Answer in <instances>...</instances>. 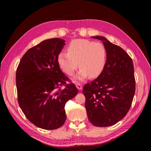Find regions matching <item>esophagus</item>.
I'll return each mask as SVG.
<instances>
[{
  "label": "esophagus",
  "mask_w": 151,
  "mask_h": 151,
  "mask_svg": "<svg viewBox=\"0 0 151 151\" xmlns=\"http://www.w3.org/2000/svg\"><path fill=\"white\" fill-rule=\"evenodd\" d=\"M76 87H77V88L79 90H81L82 89V88H83V86H82V85H81V84H80V83H76Z\"/></svg>",
  "instance_id": "obj_1"
}]
</instances>
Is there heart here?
<instances>
[{
	"mask_svg": "<svg viewBox=\"0 0 151 151\" xmlns=\"http://www.w3.org/2000/svg\"><path fill=\"white\" fill-rule=\"evenodd\" d=\"M106 48L102 43L79 39L70 43L67 52L59 53L58 62L62 69L69 76L74 74L79 64L81 69L76 77L83 80L88 75L94 78L101 74L106 64Z\"/></svg>",
	"mask_w": 151,
	"mask_h": 151,
	"instance_id": "obj_1",
	"label": "heart"
}]
</instances>
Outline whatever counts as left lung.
Instances as JSON below:
<instances>
[{
    "instance_id": "obj_1",
    "label": "left lung",
    "mask_w": 151,
    "mask_h": 151,
    "mask_svg": "<svg viewBox=\"0 0 151 151\" xmlns=\"http://www.w3.org/2000/svg\"><path fill=\"white\" fill-rule=\"evenodd\" d=\"M107 58L102 72L83 87L88 119L96 127H109L124 118L131 107L135 91L134 68L124 50L102 36Z\"/></svg>"
}]
</instances>
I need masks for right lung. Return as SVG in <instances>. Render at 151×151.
Here are the masks:
<instances>
[{
    "label": "right lung",
    "instance_id": "add662e5",
    "mask_svg": "<svg viewBox=\"0 0 151 151\" xmlns=\"http://www.w3.org/2000/svg\"><path fill=\"white\" fill-rule=\"evenodd\" d=\"M65 41L52 38L31 48L17 66V100L29 122L45 130H54L66 120L65 105L78 90L60 70L58 56ZM63 86L64 88H62Z\"/></svg>",
    "mask_w": 151,
    "mask_h": 151
}]
</instances>
